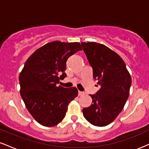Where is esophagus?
Listing matches in <instances>:
<instances>
[{
    "label": "esophagus",
    "instance_id": "esophagus-1",
    "mask_svg": "<svg viewBox=\"0 0 149 149\" xmlns=\"http://www.w3.org/2000/svg\"><path fill=\"white\" fill-rule=\"evenodd\" d=\"M85 95V92H81V91H78V95L79 96H83V95Z\"/></svg>",
    "mask_w": 149,
    "mask_h": 149
}]
</instances>
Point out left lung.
<instances>
[{"mask_svg": "<svg viewBox=\"0 0 149 149\" xmlns=\"http://www.w3.org/2000/svg\"><path fill=\"white\" fill-rule=\"evenodd\" d=\"M93 78L101 88L91 95L92 104L83 113L92 125L104 127L112 123L123 109L128 97L132 78L125 64L117 53L103 44L81 42Z\"/></svg>", "mask_w": 149, "mask_h": 149, "instance_id": "left-lung-1", "label": "left lung"}]
</instances>
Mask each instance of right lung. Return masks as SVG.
I'll list each match as a JSON object with an SVG mask.
<instances>
[{
  "mask_svg": "<svg viewBox=\"0 0 149 149\" xmlns=\"http://www.w3.org/2000/svg\"><path fill=\"white\" fill-rule=\"evenodd\" d=\"M80 50L79 42L56 40L36 49L26 61L19 77L20 95L31 115L42 125L59 124L69 104L78 96L75 87L65 88L57 84L66 76L68 58Z\"/></svg>",
  "mask_w": 149,
  "mask_h": 149,
  "instance_id": "add662e5",
  "label": "right lung"
}]
</instances>
